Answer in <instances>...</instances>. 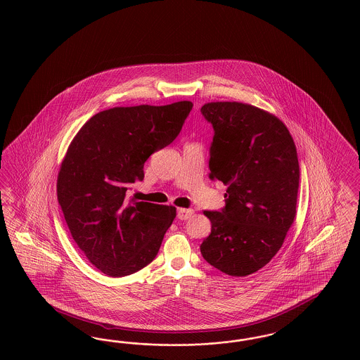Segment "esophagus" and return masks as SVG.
<instances>
[{"mask_svg": "<svg viewBox=\"0 0 360 360\" xmlns=\"http://www.w3.org/2000/svg\"><path fill=\"white\" fill-rule=\"evenodd\" d=\"M191 216H193V210L191 209H185V207L178 209V219L179 220H188Z\"/></svg>", "mask_w": 360, "mask_h": 360, "instance_id": "esophagus-1", "label": "esophagus"}]
</instances>
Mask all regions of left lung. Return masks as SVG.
<instances>
[{"label":"left lung","mask_w":360,"mask_h":360,"mask_svg":"<svg viewBox=\"0 0 360 360\" xmlns=\"http://www.w3.org/2000/svg\"><path fill=\"white\" fill-rule=\"evenodd\" d=\"M201 113L214 129L209 178L228 186L223 210L204 212L212 232L201 254L225 274H254L275 257L294 221L297 148L288 127L254 105L207 103Z\"/></svg>","instance_id":"obj_1"}]
</instances>
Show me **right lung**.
<instances>
[{
    "instance_id": "add662e5",
    "label": "right lung",
    "mask_w": 360,
    "mask_h": 360,
    "mask_svg": "<svg viewBox=\"0 0 360 360\" xmlns=\"http://www.w3.org/2000/svg\"><path fill=\"white\" fill-rule=\"evenodd\" d=\"M191 108L190 101L110 108L70 143L58 201L72 239L103 274H134L156 257L176 209L128 200L127 190L143 181L146 160L179 135Z\"/></svg>"
}]
</instances>
